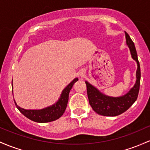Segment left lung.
I'll return each instance as SVG.
<instances>
[{
  "mask_svg": "<svg viewBox=\"0 0 150 150\" xmlns=\"http://www.w3.org/2000/svg\"><path fill=\"white\" fill-rule=\"evenodd\" d=\"M125 36L127 44L129 47L132 57L136 60L137 63V81L134 86L131 89L130 91L125 95H123L120 98H112L103 95L99 92L98 89L94 88L93 85L89 84L88 82H85L89 103L90 106L95 112L103 116L113 117L121 115L122 113L125 112L129 109L137 99L139 91V85H140V65L138 60L137 54L134 42L127 32H125Z\"/></svg>",
  "mask_w": 150,
  "mask_h": 150,
  "instance_id": "1",
  "label": "left lung"
}]
</instances>
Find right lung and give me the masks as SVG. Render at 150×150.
Segmentation results:
<instances>
[{"instance_id": "obj_1", "label": "right lung", "mask_w": 150, "mask_h": 150, "mask_svg": "<svg viewBox=\"0 0 150 150\" xmlns=\"http://www.w3.org/2000/svg\"><path fill=\"white\" fill-rule=\"evenodd\" d=\"M78 80V78H75L63 90L60 98L59 99L58 102L56 104L52 105L49 108H45L42 110H25L20 108L17 105L15 102L16 106L18 110L22 113L24 116L28 118L30 120L36 122H52L60 118V117L65 112V110L66 109L67 101H68L69 93L71 90L73 85Z\"/></svg>"}]
</instances>
